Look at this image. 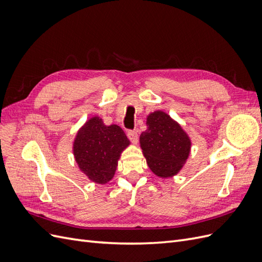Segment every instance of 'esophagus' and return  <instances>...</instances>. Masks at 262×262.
Listing matches in <instances>:
<instances>
[{"instance_id":"34e87169","label":"esophagus","mask_w":262,"mask_h":262,"mask_svg":"<svg viewBox=\"0 0 262 262\" xmlns=\"http://www.w3.org/2000/svg\"><path fill=\"white\" fill-rule=\"evenodd\" d=\"M126 136H128L129 140L132 142V143H138V140H139V134L137 130H129L126 132Z\"/></svg>"}]
</instances>
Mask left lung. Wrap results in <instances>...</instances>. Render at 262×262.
Returning <instances> with one entry per match:
<instances>
[{
	"label": "left lung",
	"mask_w": 262,
	"mask_h": 262,
	"mask_svg": "<svg viewBox=\"0 0 262 262\" xmlns=\"http://www.w3.org/2000/svg\"><path fill=\"white\" fill-rule=\"evenodd\" d=\"M147 130L140 137L148 167L160 177L176 175L190 152V142L180 125L163 112L147 117Z\"/></svg>",
	"instance_id": "8db88e82"
}]
</instances>
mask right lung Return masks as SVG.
<instances>
[{"instance_id": "add662e5", "label": "right lung", "mask_w": 262, "mask_h": 262, "mask_svg": "<svg viewBox=\"0 0 262 262\" xmlns=\"http://www.w3.org/2000/svg\"><path fill=\"white\" fill-rule=\"evenodd\" d=\"M129 143L120 126L105 125L101 119L94 117L77 132L75 161L92 181L106 184L114 177L119 157Z\"/></svg>"}]
</instances>
